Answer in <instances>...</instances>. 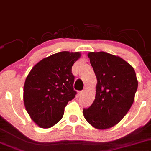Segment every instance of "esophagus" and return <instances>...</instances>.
I'll return each mask as SVG.
<instances>
[{"mask_svg": "<svg viewBox=\"0 0 151 151\" xmlns=\"http://www.w3.org/2000/svg\"><path fill=\"white\" fill-rule=\"evenodd\" d=\"M83 92H84V91H79L77 93V96H81L83 93Z\"/></svg>", "mask_w": 151, "mask_h": 151, "instance_id": "1", "label": "esophagus"}]
</instances>
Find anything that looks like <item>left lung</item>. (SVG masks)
Listing matches in <instances>:
<instances>
[{
  "label": "left lung",
  "instance_id": "8db88e82",
  "mask_svg": "<svg viewBox=\"0 0 151 151\" xmlns=\"http://www.w3.org/2000/svg\"><path fill=\"white\" fill-rule=\"evenodd\" d=\"M90 63L97 78L95 100L83 108L85 119L99 129L117 124L126 115L138 88L135 71L122 58L105 52H91Z\"/></svg>",
  "mask_w": 151,
  "mask_h": 151
}]
</instances>
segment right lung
I'll return each instance as SVG.
<instances>
[{
  "label": "right lung",
  "mask_w": 151,
  "mask_h": 151,
  "mask_svg": "<svg viewBox=\"0 0 151 151\" xmlns=\"http://www.w3.org/2000/svg\"><path fill=\"white\" fill-rule=\"evenodd\" d=\"M79 52L63 51L43 58L32 69L24 86V103L32 120L49 128L64 115L65 108L75 97L72 68Z\"/></svg>",
  "instance_id": "obj_1"
}]
</instances>
